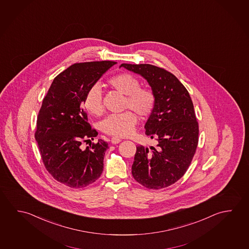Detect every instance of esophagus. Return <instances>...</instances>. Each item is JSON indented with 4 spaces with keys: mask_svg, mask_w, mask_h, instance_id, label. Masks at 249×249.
Returning a JSON list of instances; mask_svg holds the SVG:
<instances>
[{
    "mask_svg": "<svg viewBox=\"0 0 249 249\" xmlns=\"http://www.w3.org/2000/svg\"><path fill=\"white\" fill-rule=\"evenodd\" d=\"M111 143H113V144H117V143H120L121 142V139H118V138H116V137H113V138H111Z\"/></svg>",
    "mask_w": 249,
    "mask_h": 249,
    "instance_id": "1",
    "label": "esophagus"
}]
</instances>
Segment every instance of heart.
<instances>
[{"instance_id": "heart-1", "label": "heart", "mask_w": 249, "mask_h": 249, "mask_svg": "<svg viewBox=\"0 0 249 249\" xmlns=\"http://www.w3.org/2000/svg\"><path fill=\"white\" fill-rule=\"evenodd\" d=\"M110 88L125 96L124 107L133 110L139 118H148L155 107L156 97L151 89L141 88L140 81L133 75L123 73L114 76L108 80ZM85 109L89 113L99 116L103 113L102 90L99 85H93L89 89L84 100ZM138 122L137 116L131 111L112 114L105 118L100 128L102 131L114 137L130 135Z\"/></svg>"}]
</instances>
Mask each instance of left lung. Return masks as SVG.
<instances>
[{"label": "left lung", "instance_id": "obj_1", "mask_svg": "<svg viewBox=\"0 0 249 249\" xmlns=\"http://www.w3.org/2000/svg\"><path fill=\"white\" fill-rule=\"evenodd\" d=\"M147 81L156 104L144 124L157 147H137L131 173L142 186L161 189L186 173L198 145V125L189 93L176 76L151 64L122 63Z\"/></svg>", "mask_w": 249, "mask_h": 249}]
</instances>
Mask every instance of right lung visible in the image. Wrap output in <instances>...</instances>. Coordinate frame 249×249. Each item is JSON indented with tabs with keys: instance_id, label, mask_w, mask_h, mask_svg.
Masks as SVG:
<instances>
[{
	"instance_id": "obj_1",
	"label": "right lung",
	"mask_w": 249,
	"mask_h": 249,
	"mask_svg": "<svg viewBox=\"0 0 249 249\" xmlns=\"http://www.w3.org/2000/svg\"><path fill=\"white\" fill-rule=\"evenodd\" d=\"M116 63H75L55 76L43 98L35 138L47 171L70 187L89 186L103 173L108 143L99 139L82 149V141L97 135L82 106L89 89Z\"/></svg>"
}]
</instances>
